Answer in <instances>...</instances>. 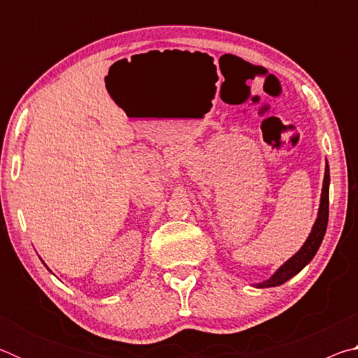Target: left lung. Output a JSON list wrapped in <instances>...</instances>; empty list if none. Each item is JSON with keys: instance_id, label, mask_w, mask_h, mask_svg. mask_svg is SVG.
I'll use <instances>...</instances> for the list:
<instances>
[{"instance_id": "8db88e82", "label": "left lung", "mask_w": 358, "mask_h": 358, "mask_svg": "<svg viewBox=\"0 0 358 358\" xmlns=\"http://www.w3.org/2000/svg\"><path fill=\"white\" fill-rule=\"evenodd\" d=\"M329 185H330V169L329 164L325 167V177H324V186H322V197H320V207L317 220L314 222V227L311 230L310 237H308L306 243L301 246V250L295 254L294 257H290L286 264L278 268L276 273L266 280L265 282L256 284V287H275L284 284L290 278L295 276L306 264L311 262V259L316 256L320 243H322L327 222H329Z\"/></svg>"}]
</instances>
